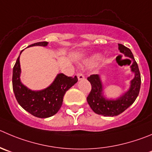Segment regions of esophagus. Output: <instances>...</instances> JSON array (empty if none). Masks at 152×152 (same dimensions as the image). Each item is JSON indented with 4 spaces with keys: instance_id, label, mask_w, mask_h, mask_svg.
Listing matches in <instances>:
<instances>
[{
    "instance_id": "esophagus-1",
    "label": "esophagus",
    "mask_w": 152,
    "mask_h": 152,
    "mask_svg": "<svg viewBox=\"0 0 152 152\" xmlns=\"http://www.w3.org/2000/svg\"><path fill=\"white\" fill-rule=\"evenodd\" d=\"M77 78H78V80H82L85 79L84 75H83L82 73H78L77 75Z\"/></svg>"
}]
</instances>
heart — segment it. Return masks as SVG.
Instances as JSON below:
<instances>
[{"label":"heart","instance_id":"obj_1","mask_svg":"<svg viewBox=\"0 0 152 152\" xmlns=\"http://www.w3.org/2000/svg\"><path fill=\"white\" fill-rule=\"evenodd\" d=\"M102 60V57H101L100 55H95L92 57H91L89 60H88L87 61H86V63H87L88 65H93L95 64V63H98V62L101 61Z\"/></svg>","mask_w":152,"mask_h":152}]
</instances>
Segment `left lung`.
Returning a JSON list of instances; mask_svg holds the SVG:
<instances>
[{
  "mask_svg": "<svg viewBox=\"0 0 152 152\" xmlns=\"http://www.w3.org/2000/svg\"><path fill=\"white\" fill-rule=\"evenodd\" d=\"M118 50L125 57L133 60L131 66V72L134 73V77L131 81L130 88L125 93L115 100L106 99L103 95V86L99 75H92L87 80L92 85V89L87 96V102L91 109L99 115L104 116L118 115L128 109L137 98L141 85V77L138 65L134 59L132 52L122 44H118Z\"/></svg>",
  "mask_w": 152,
  "mask_h": 152,
  "instance_id": "left-lung-1",
  "label": "left lung"
}]
</instances>
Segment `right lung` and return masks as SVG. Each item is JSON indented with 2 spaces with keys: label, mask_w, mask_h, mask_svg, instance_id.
<instances>
[{
  "label": "right lung",
  "mask_w": 152,
  "mask_h": 152,
  "mask_svg": "<svg viewBox=\"0 0 152 152\" xmlns=\"http://www.w3.org/2000/svg\"><path fill=\"white\" fill-rule=\"evenodd\" d=\"M48 42H40L32 46L45 47ZM21 50L20 54L21 53ZM19 57L17 59L12 70V89L15 99L23 109L38 118H48L55 115L63 104V97L66 91L77 82V76L68 77L64 74L57 75L53 83L42 90L33 91L24 86L20 80L21 66Z\"/></svg>",
  "instance_id": "obj_1"
}]
</instances>
